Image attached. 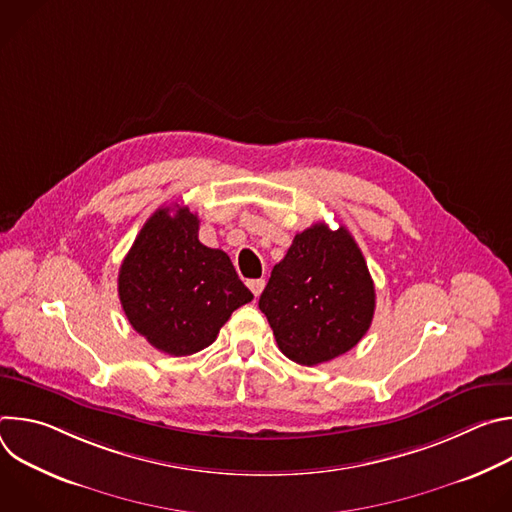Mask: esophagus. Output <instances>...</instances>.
I'll return each instance as SVG.
<instances>
[{
	"label": "esophagus",
	"instance_id": "1",
	"mask_svg": "<svg viewBox=\"0 0 512 512\" xmlns=\"http://www.w3.org/2000/svg\"><path fill=\"white\" fill-rule=\"evenodd\" d=\"M247 285H249V289L253 291V296H255V298H259V296H261V291H263V287H265V279H251Z\"/></svg>",
	"mask_w": 512,
	"mask_h": 512
}]
</instances>
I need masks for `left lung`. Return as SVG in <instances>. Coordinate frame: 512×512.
Returning a JSON list of instances; mask_svg holds the SVG:
<instances>
[{
  "label": "left lung",
  "instance_id": "8db88e82",
  "mask_svg": "<svg viewBox=\"0 0 512 512\" xmlns=\"http://www.w3.org/2000/svg\"><path fill=\"white\" fill-rule=\"evenodd\" d=\"M279 350L304 367L328 362L367 334L375 283L356 241L316 223L294 237L259 298Z\"/></svg>",
  "mask_w": 512,
  "mask_h": 512
}]
</instances>
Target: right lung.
Masks as SVG:
<instances>
[{
    "mask_svg": "<svg viewBox=\"0 0 512 512\" xmlns=\"http://www.w3.org/2000/svg\"><path fill=\"white\" fill-rule=\"evenodd\" d=\"M188 206L158 208L119 267V300L129 324L160 352L188 356L210 346L253 294L229 255L198 241Z\"/></svg>",
    "mask_w": 512,
    "mask_h": 512,
    "instance_id": "right-lung-1",
    "label": "right lung"
}]
</instances>
